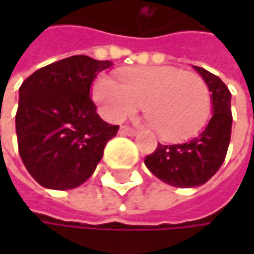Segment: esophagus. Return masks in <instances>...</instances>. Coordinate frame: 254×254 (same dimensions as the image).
I'll return each instance as SVG.
<instances>
[{
  "label": "esophagus",
  "instance_id": "34e87169",
  "mask_svg": "<svg viewBox=\"0 0 254 254\" xmlns=\"http://www.w3.org/2000/svg\"><path fill=\"white\" fill-rule=\"evenodd\" d=\"M119 131H120L122 135H130V137H132V135H135V134H137V130H134V128H131V127H127V126H122Z\"/></svg>",
  "mask_w": 254,
  "mask_h": 254
}]
</instances>
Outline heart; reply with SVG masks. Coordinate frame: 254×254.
Listing matches in <instances>:
<instances>
[{
    "label": "heart",
    "mask_w": 254,
    "mask_h": 254,
    "mask_svg": "<svg viewBox=\"0 0 254 254\" xmlns=\"http://www.w3.org/2000/svg\"><path fill=\"white\" fill-rule=\"evenodd\" d=\"M93 99L107 122L120 123L144 104V113L158 135L168 141L190 138L205 126L210 113V90L200 74L174 66L127 70L120 83L100 76Z\"/></svg>",
    "instance_id": "heart-1"
}]
</instances>
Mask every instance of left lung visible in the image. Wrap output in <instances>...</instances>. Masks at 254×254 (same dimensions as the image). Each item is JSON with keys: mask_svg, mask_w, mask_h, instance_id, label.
I'll list each match as a JSON object with an SVG mask.
<instances>
[{"mask_svg": "<svg viewBox=\"0 0 254 254\" xmlns=\"http://www.w3.org/2000/svg\"><path fill=\"white\" fill-rule=\"evenodd\" d=\"M212 93L213 113L202 131L182 144L162 145L145 157V165L165 184L177 188L203 185L225 161L232 132V112L228 86L218 76L195 66Z\"/></svg>", "mask_w": 254, "mask_h": 254, "instance_id": "left-lung-1", "label": "left lung"}]
</instances>
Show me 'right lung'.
Returning a JSON list of instances; mask_svg holds the SVG:
<instances>
[{
	"label": "right lung",
	"mask_w": 254,
	"mask_h": 254,
	"mask_svg": "<svg viewBox=\"0 0 254 254\" xmlns=\"http://www.w3.org/2000/svg\"><path fill=\"white\" fill-rule=\"evenodd\" d=\"M112 64L76 55L38 69L21 84L18 151L39 185L66 190L92 177L119 130L103 122L90 99L93 80Z\"/></svg>",
	"instance_id": "right-lung-1"
}]
</instances>
